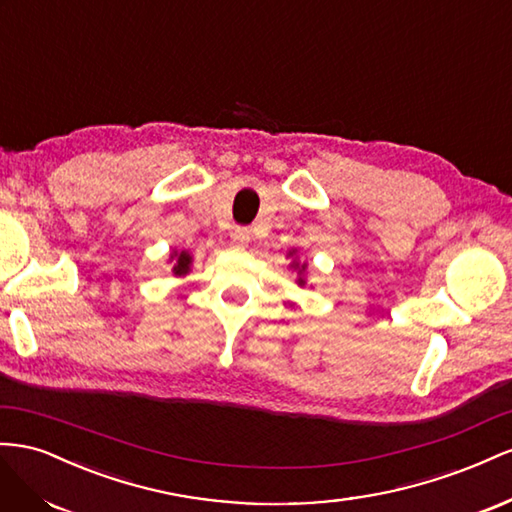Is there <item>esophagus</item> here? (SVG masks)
Returning <instances> with one entry per match:
<instances>
[{
  "label": "esophagus",
  "instance_id": "1",
  "mask_svg": "<svg viewBox=\"0 0 512 512\" xmlns=\"http://www.w3.org/2000/svg\"><path fill=\"white\" fill-rule=\"evenodd\" d=\"M231 240L236 246H246L248 240H251V231H248L246 227H236L231 233Z\"/></svg>",
  "mask_w": 512,
  "mask_h": 512
}]
</instances>
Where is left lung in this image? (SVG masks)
Here are the masks:
<instances>
[{
	"label": "left lung",
	"instance_id": "left-lung-1",
	"mask_svg": "<svg viewBox=\"0 0 512 512\" xmlns=\"http://www.w3.org/2000/svg\"><path fill=\"white\" fill-rule=\"evenodd\" d=\"M289 255H294V253H289ZM289 268L294 270L296 276H298L296 283H298L300 287H304V285H306V264H298V261H291Z\"/></svg>",
	"mask_w": 512,
	"mask_h": 512
}]
</instances>
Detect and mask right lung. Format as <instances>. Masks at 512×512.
Segmentation results:
<instances>
[{
  "instance_id": "1",
  "label": "right lung",
  "mask_w": 512,
  "mask_h": 512,
  "mask_svg": "<svg viewBox=\"0 0 512 512\" xmlns=\"http://www.w3.org/2000/svg\"><path fill=\"white\" fill-rule=\"evenodd\" d=\"M171 261H175L173 264V274L175 276H184L191 272V264H193V257L188 255L186 251H180V253H173L171 255Z\"/></svg>"
}]
</instances>
